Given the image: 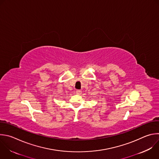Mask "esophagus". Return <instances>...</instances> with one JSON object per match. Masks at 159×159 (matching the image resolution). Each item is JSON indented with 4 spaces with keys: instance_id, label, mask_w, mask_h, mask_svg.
Returning <instances> with one entry per match:
<instances>
[{
    "instance_id": "esophagus-1",
    "label": "esophagus",
    "mask_w": 159,
    "mask_h": 159,
    "mask_svg": "<svg viewBox=\"0 0 159 159\" xmlns=\"http://www.w3.org/2000/svg\"><path fill=\"white\" fill-rule=\"evenodd\" d=\"M76 93L77 94H78V95H79V94H80L81 93H82V91H81V90H76Z\"/></svg>"
}]
</instances>
